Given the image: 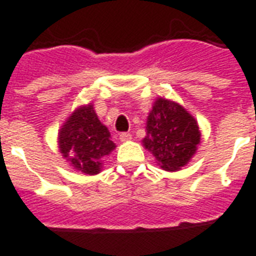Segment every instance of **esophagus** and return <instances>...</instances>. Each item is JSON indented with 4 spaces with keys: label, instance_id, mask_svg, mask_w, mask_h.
<instances>
[{
    "label": "esophagus",
    "instance_id": "1",
    "mask_svg": "<svg viewBox=\"0 0 256 256\" xmlns=\"http://www.w3.org/2000/svg\"><path fill=\"white\" fill-rule=\"evenodd\" d=\"M119 138H120V141H128V140H130V138H132V134H130V133H128V132H122V133H120Z\"/></svg>",
    "mask_w": 256,
    "mask_h": 256
}]
</instances>
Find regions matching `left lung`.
<instances>
[{
  "label": "left lung",
  "instance_id": "8db88e82",
  "mask_svg": "<svg viewBox=\"0 0 256 256\" xmlns=\"http://www.w3.org/2000/svg\"><path fill=\"white\" fill-rule=\"evenodd\" d=\"M146 132L144 146L168 171H175L187 164L200 142L196 120L180 104L164 98L154 103L148 116Z\"/></svg>",
  "mask_w": 256,
  "mask_h": 256
}]
</instances>
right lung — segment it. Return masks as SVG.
Instances as JSON below:
<instances>
[{
    "instance_id": "obj_1",
    "label": "right lung",
    "mask_w": 256,
    "mask_h": 256,
    "mask_svg": "<svg viewBox=\"0 0 256 256\" xmlns=\"http://www.w3.org/2000/svg\"><path fill=\"white\" fill-rule=\"evenodd\" d=\"M107 126L99 122L92 104L76 110L58 134L60 152L74 168L88 175L98 174L102 157L115 149Z\"/></svg>"
}]
</instances>
